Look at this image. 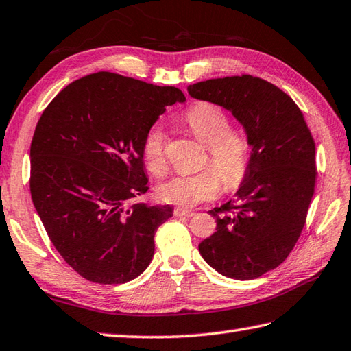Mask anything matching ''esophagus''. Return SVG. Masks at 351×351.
Listing matches in <instances>:
<instances>
[{
	"instance_id": "obj_1",
	"label": "esophagus",
	"mask_w": 351,
	"mask_h": 351,
	"mask_svg": "<svg viewBox=\"0 0 351 351\" xmlns=\"http://www.w3.org/2000/svg\"><path fill=\"white\" fill-rule=\"evenodd\" d=\"M174 215H176V216H188V217H191V216H193L195 213H193L192 210L177 207V208H174Z\"/></svg>"
}]
</instances>
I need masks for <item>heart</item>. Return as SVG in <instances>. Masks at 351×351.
I'll return each instance as SVG.
<instances>
[{"instance_id": "obj_1", "label": "heart", "mask_w": 351, "mask_h": 351, "mask_svg": "<svg viewBox=\"0 0 351 351\" xmlns=\"http://www.w3.org/2000/svg\"><path fill=\"white\" fill-rule=\"evenodd\" d=\"M184 121L199 141L207 145V163L215 167L192 176H176L158 188L162 201L182 207H193L213 199L225 189L240 188L251 168V145L245 135L231 130V121L222 108L199 102L184 114ZM167 134L160 124H154L144 136L143 153L145 165L153 174L167 169Z\"/></svg>"}]
</instances>
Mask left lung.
Wrapping results in <instances>:
<instances>
[{
	"instance_id": "left-lung-1",
	"label": "left lung",
	"mask_w": 351,
	"mask_h": 351,
	"mask_svg": "<svg viewBox=\"0 0 351 351\" xmlns=\"http://www.w3.org/2000/svg\"><path fill=\"white\" fill-rule=\"evenodd\" d=\"M188 93L230 111L251 145L236 204L210 210L216 231L198 245L199 254L227 278H260L284 263L305 227L317 177L313 135L294 100L261 77H216Z\"/></svg>"
}]
</instances>
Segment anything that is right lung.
<instances>
[{
  "mask_svg": "<svg viewBox=\"0 0 351 351\" xmlns=\"http://www.w3.org/2000/svg\"><path fill=\"white\" fill-rule=\"evenodd\" d=\"M182 90L110 72L69 84L46 106L31 141L29 191L64 261L97 284H124L149 267L171 206L129 204L149 191L144 136Z\"/></svg>",
  "mask_w": 351,
  "mask_h": 351,
  "instance_id": "obj_1",
  "label": "right lung"
}]
</instances>
